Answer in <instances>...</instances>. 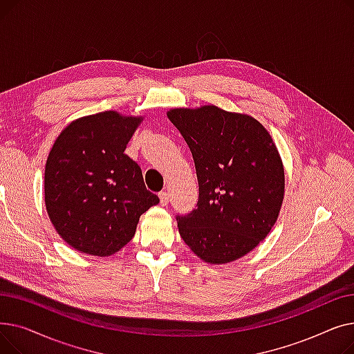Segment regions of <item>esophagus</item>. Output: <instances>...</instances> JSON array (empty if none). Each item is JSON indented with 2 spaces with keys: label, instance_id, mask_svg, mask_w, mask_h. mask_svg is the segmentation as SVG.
I'll use <instances>...</instances> for the list:
<instances>
[{
  "label": "esophagus",
  "instance_id": "esophagus-1",
  "mask_svg": "<svg viewBox=\"0 0 354 354\" xmlns=\"http://www.w3.org/2000/svg\"><path fill=\"white\" fill-rule=\"evenodd\" d=\"M159 198H160V203H162V205H166V203H169L171 195H169V192L162 191V192L159 194Z\"/></svg>",
  "mask_w": 354,
  "mask_h": 354
}]
</instances>
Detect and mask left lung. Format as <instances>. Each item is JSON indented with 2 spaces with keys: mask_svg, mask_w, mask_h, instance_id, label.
Segmentation results:
<instances>
[{
  "mask_svg": "<svg viewBox=\"0 0 354 354\" xmlns=\"http://www.w3.org/2000/svg\"><path fill=\"white\" fill-rule=\"evenodd\" d=\"M199 185L196 208L178 215L182 239L201 259L227 264L268 235L284 198V166L267 129L216 106L172 109Z\"/></svg>",
  "mask_w": 354,
  "mask_h": 354,
  "instance_id": "left-lung-1",
  "label": "left lung"
}]
</instances>
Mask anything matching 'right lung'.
Masks as SVG:
<instances>
[{
    "label": "right lung",
    "mask_w": 354,
    "mask_h": 354,
    "mask_svg": "<svg viewBox=\"0 0 354 354\" xmlns=\"http://www.w3.org/2000/svg\"><path fill=\"white\" fill-rule=\"evenodd\" d=\"M142 118L102 111L71 122L55 139L44 172L50 221L66 243L106 257L123 248L139 218L159 203L124 149Z\"/></svg>",
    "instance_id": "add662e5"
}]
</instances>
